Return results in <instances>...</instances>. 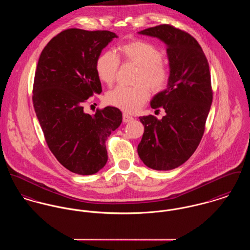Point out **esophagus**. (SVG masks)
Here are the masks:
<instances>
[{
    "mask_svg": "<svg viewBox=\"0 0 250 250\" xmlns=\"http://www.w3.org/2000/svg\"><path fill=\"white\" fill-rule=\"evenodd\" d=\"M133 119H134V117L130 116L129 114H123V122L128 123V122H131Z\"/></svg>",
    "mask_w": 250,
    "mask_h": 250,
    "instance_id": "1",
    "label": "esophagus"
}]
</instances>
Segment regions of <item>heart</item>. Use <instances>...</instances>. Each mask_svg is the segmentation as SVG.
<instances>
[{"instance_id":"1","label":"heart","mask_w":250,"mask_h":250,"mask_svg":"<svg viewBox=\"0 0 250 250\" xmlns=\"http://www.w3.org/2000/svg\"><path fill=\"white\" fill-rule=\"evenodd\" d=\"M121 57L139 67L136 82L148 84L154 91H162L169 81V68L162 61L163 54L156 45L143 41L134 40L118 47ZM119 59L113 51L102 53L95 64L99 80L111 86L116 78ZM144 84L134 88L118 86L106 94V102L126 113L137 112L149 99L151 91Z\"/></svg>"}]
</instances>
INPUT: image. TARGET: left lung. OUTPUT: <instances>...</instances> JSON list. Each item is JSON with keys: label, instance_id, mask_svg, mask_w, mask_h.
Segmentation results:
<instances>
[{"label": "left lung", "instance_id": "8db88e82", "mask_svg": "<svg viewBox=\"0 0 250 250\" xmlns=\"http://www.w3.org/2000/svg\"><path fill=\"white\" fill-rule=\"evenodd\" d=\"M156 37L166 46L170 75L167 89L156 94L153 109L163 108L159 120L140 116L144 133L137 146L143 163L154 170L167 171L183 164L198 148L213 99L209 65L198 41L170 24L138 32Z\"/></svg>", "mask_w": 250, "mask_h": 250}]
</instances>
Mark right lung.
Here are the masks:
<instances>
[{"label":"right lung","instance_id":"add662e5","mask_svg":"<svg viewBox=\"0 0 250 250\" xmlns=\"http://www.w3.org/2000/svg\"><path fill=\"white\" fill-rule=\"evenodd\" d=\"M117 38L109 30L68 28L41 52L33 84V107L45 142L57 160L78 175H92L108 160L106 140L122 122L114 107L84 113L83 103L102 91L95 64Z\"/></svg>","mask_w":250,"mask_h":250}]
</instances>
